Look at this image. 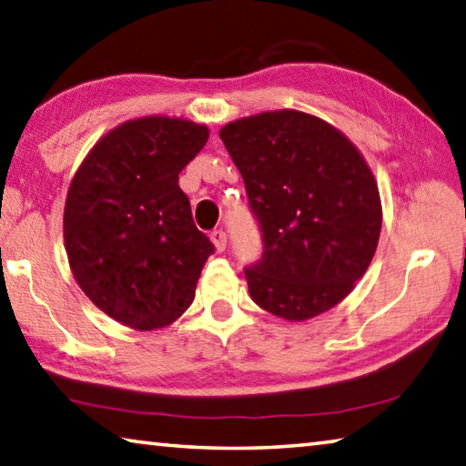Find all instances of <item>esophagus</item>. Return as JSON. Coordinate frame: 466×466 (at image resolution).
<instances>
[{
    "label": "esophagus",
    "mask_w": 466,
    "mask_h": 466,
    "mask_svg": "<svg viewBox=\"0 0 466 466\" xmlns=\"http://www.w3.org/2000/svg\"><path fill=\"white\" fill-rule=\"evenodd\" d=\"M209 238H211V242H214V247H216V250L218 252H224L226 250V242H228V236H226V232L222 230V228H219V230H214L209 234Z\"/></svg>",
    "instance_id": "34e87169"
}]
</instances>
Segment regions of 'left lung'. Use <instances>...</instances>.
Listing matches in <instances>:
<instances>
[{"mask_svg": "<svg viewBox=\"0 0 466 466\" xmlns=\"http://www.w3.org/2000/svg\"><path fill=\"white\" fill-rule=\"evenodd\" d=\"M244 179L262 255L244 268L250 298L279 318L324 314L354 289L380 234L375 177L319 117L267 112L219 130Z\"/></svg>", "mask_w": 466, "mask_h": 466, "instance_id": "8db88e82", "label": "left lung"}]
</instances>
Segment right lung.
Masks as SVG:
<instances>
[{
  "mask_svg": "<svg viewBox=\"0 0 466 466\" xmlns=\"http://www.w3.org/2000/svg\"><path fill=\"white\" fill-rule=\"evenodd\" d=\"M208 128L142 117L106 134L65 204V247L87 298L134 329L171 324L191 306L214 244L198 230L179 173Z\"/></svg>",
  "mask_w": 466,
  "mask_h": 466,
  "instance_id": "add662e5",
  "label": "right lung"
}]
</instances>
